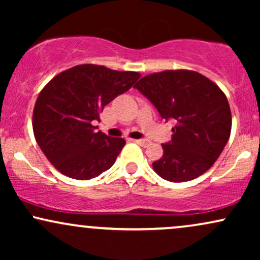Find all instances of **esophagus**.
<instances>
[{
  "label": "esophagus",
  "instance_id": "esophagus-1",
  "mask_svg": "<svg viewBox=\"0 0 260 260\" xmlns=\"http://www.w3.org/2000/svg\"><path fill=\"white\" fill-rule=\"evenodd\" d=\"M134 142H136L137 144H139L140 147H147L149 144V140L147 139H134Z\"/></svg>",
  "mask_w": 260,
  "mask_h": 260
}]
</instances>
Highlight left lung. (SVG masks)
Segmentation results:
<instances>
[{"label": "left lung", "instance_id": "left-lung-1", "mask_svg": "<svg viewBox=\"0 0 260 260\" xmlns=\"http://www.w3.org/2000/svg\"><path fill=\"white\" fill-rule=\"evenodd\" d=\"M153 103L161 117L174 118L171 142L153 162L170 182L194 180L207 172L222 153L232 126L226 95L215 83L189 70L149 74L134 85Z\"/></svg>", "mask_w": 260, "mask_h": 260}]
</instances>
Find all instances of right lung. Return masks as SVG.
<instances>
[{
    "label": "right lung",
    "mask_w": 260,
    "mask_h": 260,
    "mask_svg": "<svg viewBox=\"0 0 260 260\" xmlns=\"http://www.w3.org/2000/svg\"><path fill=\"white\" fill-rule=\"evenodd\" d=\"M139 78L138 72L79 64L44 86L32 111V131L56 170L74 180H90L111 168L126 140L96 132L92 123L100 121L110 101Z\"/></svg>",
    "instance_id": "obj_1"
}]
</instances>
